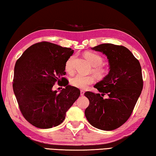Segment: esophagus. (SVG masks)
Listing matches in <instances>:
<instances>
[{"label":"esophagus","mask_w":156,"mask_h":156,"mask_svg":"<svg viewBox=\"0 0 156 156\" xmlns=\"http://www.w3.org/2000/svg\"><path fill=\"white\" fill-rule=\"evenodd\" d=\"M84 91H83V90H80V96H84Z\"/></svg>","instance_id":"1"}]
</instances>
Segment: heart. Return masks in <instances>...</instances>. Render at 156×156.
I'll return each instance as SVG.
<instances>
[{"label": "heart", "mask_w": 156, "mask_h": 156, "mask_svg": "<svg viewBox=\"0 0 156 156\" xmlns=\"http://www.w3.org/2000/svg\"><path fill=\"white\" fill-rule=\"evenodd\" d=\"M84 57L89 60L92 66H94L93 72L98 77L103 78L107 76L108 71L106 68L101 66L103 62V58L99 54L94 52L87 51L84 54ZM75 56H72L67 59L65 62V71L69 73H72L73 72V62H74ZM95 81L94 76H84L82 74H77L70 79V84L75 87L85 89L93 84Z\"/></svg>", "instance_id": "obj_1"}]
</instances>
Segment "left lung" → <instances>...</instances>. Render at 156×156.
Masks as SVG:
<instances>
[{
	"instance_id": "8db88e82",
	"label": "left lung",
	"mask_w": 156,
	"mask_h": 156,
	"mask_svg": "<svg viewBox=\"0 0 156 156\" xmlns=\"http://www.w3.org/2000/svg\"><path fill=\"white\" fill-rule=\"evenodd\" d=\"M91 49L106 55L110 70L103 80L94 86L101 94L91 91L84 93L89 100L84 114L94 127L114 130L129 119L141 94L143 87L141 66L124 46L105 43ZM106 94L109 98L103 99Z\"/></svg>"
}]
</instances>
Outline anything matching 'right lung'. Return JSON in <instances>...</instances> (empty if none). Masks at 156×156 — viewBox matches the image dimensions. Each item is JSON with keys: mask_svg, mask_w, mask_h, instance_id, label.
<instances>
[{"mask_svg": "<svg viewBox=\"0 0 156 156\" xmlns=\"http://www.w3.org/2000/svg\"><path fill=\"white\" fill-rule=\"evenodd\" d=\"M73 53L71 48L43 41L27 48L16 62L13 90L23 117L36 127L59 125L80 96L79 89L64 81L65 62ZM57 81L66 87L60 93L52 90Z\"/></svg>", "mask_w": 156, "mask_h": 156, "instance_id": "right-lung-1", "label": "right lung"}]
</instances>
